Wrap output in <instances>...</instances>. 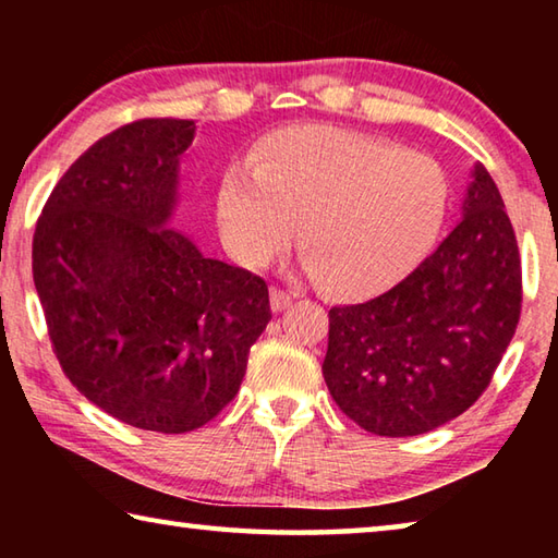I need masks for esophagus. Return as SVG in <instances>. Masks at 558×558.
I'll use <instances>...</instances> for the list:
<instances>
[{
    "label": "esophagus",
    "mask_w": 558,
    "mask_h": 558,
    "mask_svg": "<svg viewBox=\"0 0 558 558\" xmlns=\"http://www.w3.org/2000/svg\"><path fill=\"white\" fill-rule=\"evenodd\" d=\"M292 300H295L292 292H286L280 288H270V310H272V313H282V310H288L292 305Z\"/></svg>",
    "instance_id": "esophagus-1"
}]
</instances>
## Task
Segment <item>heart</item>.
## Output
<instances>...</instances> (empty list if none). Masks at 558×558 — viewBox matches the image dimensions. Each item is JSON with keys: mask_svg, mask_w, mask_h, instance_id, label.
I'll return each mask as SVG.
<instances>
[{"mask_svg": "<svg viewBox=\"0 0 558 558\" xmlns=\"http://www.w3.org/2000/svg\"><path fill=\"white\" fill-rule=\"evenodd\" d=\"M450 179L436 157L332 125H298L223 169L219 226L241 263L260 266L298 226L319 286L369 298L403 280L438 241Z\"/></svg>", "mask_w": 558, "mask_h": 558, "instance_id": "1", "label": "heart"}]
</instances>
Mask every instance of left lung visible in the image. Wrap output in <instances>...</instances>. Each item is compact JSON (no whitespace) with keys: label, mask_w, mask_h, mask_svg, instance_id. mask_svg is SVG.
Segmentation results:
<instances>
[{"label":"left lung","mask_w":558,"mask_h":558,"mask_svg":"<svg viewBox=\"0 0 558 558\" xmlns=\"http://www.w3.org/2000/svg\"><path fill=\"white\" fill-rule=\"evenodd\" d=\"M462 219L409 278L329 310L323 376L339 409L376 436H421L458 418L502 362L522 310L512 221L483 165Z\"/></svg>","instance_id":"1"}]
</instances>
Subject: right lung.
I'll return each mask as SVG.
<instances>
[{
    "instance_id": "right-lung-1",
    "label": "right lung",
    "mask_w": 558,
    "mask_h": 558,
    "mask_svg": "<svg viewBox=\"0 0 558 558\" xmlns=\"http://www.w3.org/2000/svg\"><path fill=\"white\" fill-rule=\"evenodd\" d=\"M196 122L155 118L88 147L46 202L32 268L63 374L128 426L202 428L241 389L268 286L169 229Z\"/></svg>"
}]
</instances>
